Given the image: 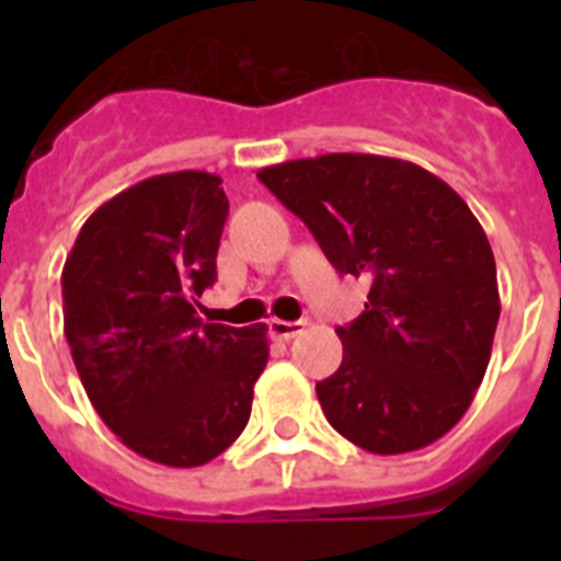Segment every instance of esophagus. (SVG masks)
<instances>
[{"label":"esophagus","mask_w":561,"mask_h":561,"mask_svg":"<svg viewBox=\"0 0 561 561\" xmlns=\"http://www.w3.org/2000/svg\"><path fill=\"white\" fill-rule=\"evenodd\" d=\"M304 329H306L304 320H297V323H289V320H277V317H272V320H270V336H272V340L286 342V340H291V336L304 334Z\"/></svg>","instance_id":"esophagus-1"}]
</instances>
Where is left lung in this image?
<instances>
[{"instance_id": "left-lung-1", "label": "left lung", "mask_w": 561, "mask_h": 561, "mask_svg": "<svg viewBox=\"0 0 561 561\" xmlns=\"http://www.w3.org/2000/svg\"><path fill=\"white\" fill-rule=\"evenodd\" d=\"M340 275L368 277L342 365L317 381L331 427L374 455L430 447L463 419L500 320L494 252L458 193L421 165L323 153L257 171Z\"/></svg>"}]
</instances>
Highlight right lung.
Segmentation results:
<instances>
[{"instance_id": "add662e5", "label": "right lung", "mask_w": 561, "mask_h": 561, "mask_svg": "<svg viewBox=\"0 0 561 561\" xmlns=\"http://www.w3.org/2000/svg\"><path fill=\"white\" fill-rule=\"evenodd\" d=\"M221 176L160 173L103 202L61 272L64 334L92 408L131 453L191 469L247 427L266 325L196 314L216 280Z\"/></svg>"}]
</instances>
